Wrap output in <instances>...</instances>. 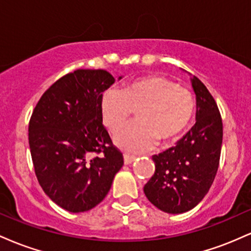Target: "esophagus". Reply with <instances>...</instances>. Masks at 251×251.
Wrapping results in <instances>:
<instances>
[{
  "label": "esophagus",
  "mask_w": 251,
  "mask_h": 251,
  "mask_svg": "<svg viewBox=\"0 0 251 251\" xmlns=\"http://www.w3.org/2000/svg\"><path fill=\"white\" fill-rule=\"evenodd\" d=\"M135 160V157L134 155H131V154H127L125 153L124 154V163L126 164V165H128V164H132Z\"/></svg>",
  "instance_id": "esophagus-1"
}]
</instances>
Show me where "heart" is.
<instances>
[{
    "instance_id": "b5f03b06",
    "label": "heart",
    "mask_w": 251,
    "mask_h": 251,
    "mask_svg": "<svg viewBox=\"0 0 251 251\" xmlns=\"http://www.w3.org/2000/svg\"><path fill=\"white\" fill-rule=\"evenodd\" d=\"M138 107V121L114 135L118 148L131 153L152 149L157 139L166 143L183 133L195 113V98L188 88L164 76L149 75L108 88L100 100L102 123L116 132L126 122L130 107Z\"/></svg>"
}]
</instances>
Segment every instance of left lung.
<instances>
[{"mask_svg": "<svg viewBox=\"0 0 251 251\" xmlns=\"http://www.w3.org/2000/svg\"><path fill=\"white\" fill-rule=\"evenodd\" d=\"M196 94V124L174 148L152 157L154 175L144 186L152 204L168 214L194 209L217 174L223 124L217 103L198 77L191 76Z\"/></svg>", "mask_w": 251, "mask_h": 251, "instance_id": "obj_1", "label": "left lung"}]
</instances>
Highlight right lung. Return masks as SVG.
I'll return each mask as SVG.
<instances>
[{
	"label": "right lung",
	"mask_w": 251,
	"mask_h": 251,
	"mask_svg": "<svg viewBox=\"0 0 251 251\" xmlns=\"http://www.w3.org/2000/svg\"><path fill=\"white\" fill-rule=\"evenodd\" d=\"M114 81L107 71L76 70L54 82L31 114L28 132L37 180L70 212L97 206L124 165L100 114L102 93ZM93 153L103 154L93 158Z\"/></svg>",
	"instance_id": "right-lung-1"
}]
</instances>
